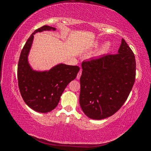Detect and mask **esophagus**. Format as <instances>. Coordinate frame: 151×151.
Here are the masks:
<instances>
[{
    "instance_id": "1",
    "label": "esophagus",
    "mask_w": 151,
    "mask_h": 151,
    "mask_svg": "<svg viewBox=\"0 0 151 151\" xmlns=\"http://www.w3.org/2000/svg\"><path fill=\"white\" fill-rule=\"evenodd\" d=\"M81 70H79V73L77 74V79H80V77H81Z\"/></svg>"
}]
</instances>
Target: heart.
I'll return each instance as SVG.
<instances>
[{
  "label": "heart",
  "instance_id": "obj_1",
  "mask_svg": "<svg viewBox=\"0 0 151 151\" xmlns=\"http://www.w3.org/2000/svg\"><path fill=\"white\" fill-rule=\"evenodd\" d=\"M111 47V43L109 42H106L105 43H104L103 45L101 46V47L100 48L99 50V53L100 54H104L108 52L110 50Z\"/></svg>",
  "mask_w": 151,
  "mask_h": 151
}]
</instances>
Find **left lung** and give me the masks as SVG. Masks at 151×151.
I'll list each match as a JSON object with an SVG mask.
<instances>
[{
  "label": "left lung",
  "instance_id": "obj_1",
  "mask_svg": "<svg viewBox=\"0 0 151 151\" xmlns=\"http://www.w3.org/2000/svg\"><path fill=\"white\" fill-rule=\"evenodd\" d=\"M79 104L90 119L101 120L120 109L136 77L134 54L124 39L118 54L106 55L81 63Z\"/></svg>",
  "mask_w": 151,
  "mask_h": 151
}]
</instances>
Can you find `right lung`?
<instances>
[{
    "mask_svg": "<svg viewBox=\"0 0 151 151\" xmlns=\"http://www.w3.org/2000/svg\"><path fill=\"white\" fill-rule=\"evenodd\" d=\"M56 28L44 25L35 30L22 48L18 65V80L20 93L30 108L40 113H48L58 104L60 96L79 71L78 66L59 64L50 70L36 71L28 62V55L34 35Z\"/></svg>",
    "mask_w": 151,
    "mask_h": 151,
    "instance_id": "1",
    "label": "right lung"
}]
</instances>
